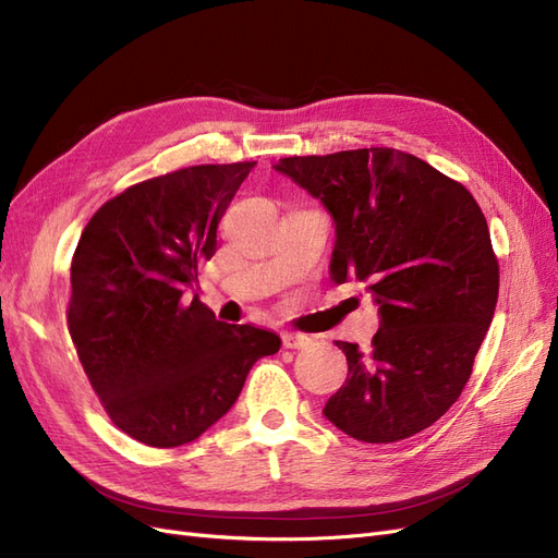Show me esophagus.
<instances>
[{
  "mask_svg": "<svg viewBox=\"0 0 558 558\" xmlns=\"http://www.w3.org/2000/svg\"><path fill=\"white\" fill-rule=\"evenodd\" d=\"M310 342H312L310 337L302 335V332H286L283 335V347L286 349H305Z\"/></svg>",
  "mask_w": 558,
  "mask_h": 558,
  "instance_id": "1",
  "label": "esophagus"
}]
</instances>
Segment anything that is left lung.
<instances>
[{
  "instance_id": "left-lung-1",
  "label": "left lung",
  "mask_w": 558,
  "mask_h": 558,
  "mask_svg": "<svg viewBox=\"0 0 558 558\" xmlns=\"http://www.w3.org/2000/svg\"><path fill=\"white\" fill-rule=\"evenodd\" d=\"M277 170L335 221L330 277L356 279L379 305L369 353L337 342L349 375L324 414L388 445L435 424L459 400L498 302V258L463 183L396 148L281 158Z\"/></svg>"
}]
</instances>
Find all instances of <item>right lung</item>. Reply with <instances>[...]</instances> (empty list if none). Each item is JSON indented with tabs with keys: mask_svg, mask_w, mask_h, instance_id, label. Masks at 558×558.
Instances as JSON below:
<instances>
[{
	"mask_svg": "<svg viewBox=\"0 0 558 558\" xmlns=\"http://www.w3.org/2000/svg\"><path fill=\"white\" fill-rule=\"evenodd\" d=\"M256 162L195 165L111 197L83 228L66 305L72 342L113 424L148 447L193 442L281 340L228 326L185 295Z\"/></svg>",
	"mask_w": 558,
	"mask_h": 558,
	"instance_id": "1",
	"label": "right lung"
}]
</instances>
